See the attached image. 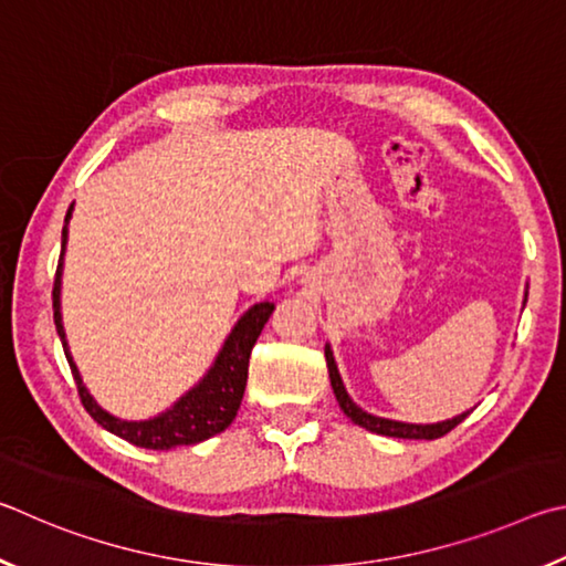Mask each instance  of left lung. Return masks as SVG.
Instances as JSON below:
<instances>
[{
  "label": "left lung",
  "instance_id": "8db88e82",
  "mask_svg": "<svg viewBox=\"0 0 566 566\" xmlns=\"http://www.w3.org/2000/svg\"><path fill=\"white\" fill-rule=\"evenodd\" d=\"M524 303H527V293H524ZM325 363H328L331 385H333L335 400H338L340 410L348 415V418L355 424H360V428L370 430L375 434H388V438H400V440H438V438H442V434H448L452 428H458V424L472 412V410H468V412H462V415H454V418H450V420L430 422V424L378 418V415L365 412L360 405L353 402V398H350L348 390H345V385H343V378H340V373H338V363H335V358H333L331 345H325Z\"/></svg>",
  "mask_w": 566,
  "mask_h": 566
}]
</instances>
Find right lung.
Returning <instances> with one entry per match:
<instances>
[{"mask_svg":"<svg viewBox=\"0 0 566 566\" xmlns=\"http://www.w3.org/2000/svg\"><path fill=\"white\" fill-rule=\"evenodd\" d=\"M74 203L69 206L64 228H62V255H59L56 265V277H54V325L59 333V340H62L64 355L69 360V368H72L78 398L86 412L102 424L104 430L114 432L116 438L136 444V448L146 450H171L178 444H196L203 442L213 434L223 432L228 424L235 420V412L241 408L245 380H248V358H251V350L261 335L263 325L271 318L275 311L273 303H255L248 308L238 323L228 333L223 340L221 350H218L216 360L206 375L198 380L191 390H186L181 398H178L171 408L158 412L156 418L148 420H122L116 415L106 412L102 405L94 400V395L86 390V385L78 375L76 363L72 358V350H69L64 323H62V273H64V253H66V241H69V221H72Z\"/></svg>","mask_w":566,"mask_h":566,"instance_id":"obj_1","label":"right lung"}]
</instances>
